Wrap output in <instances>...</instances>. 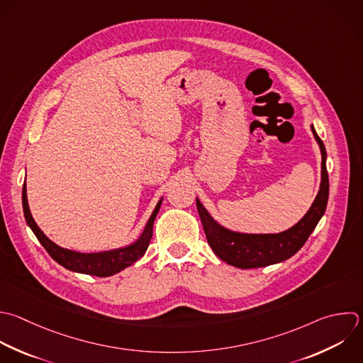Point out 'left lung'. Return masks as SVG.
<instances>
[{
	"mask_svg": "<svg viewBox=\"0 0 363 363\" xmlns=\"http://www.w3.org/2000/svg\"><path fill=\"white\" fill-rule=\"evenodd\" d=\"M311 130L322 155L320 186L306 214L291 228L274 234H252L234 231L220 224L201 204L199 197H196V204L207 237V242L214 254L224 262L242 269L259 268L282 262L291 258L295 252H298L311 235V233L315 230L316 224L319 223L326 210L329 196V179L326 172L325 146L316 135L313 125H311Z\"/></svg>",
	"mask_w": 363,
	"mask_h": 363,
	"instance_id": "1",
	"label": "left lung"
}]
</instances>
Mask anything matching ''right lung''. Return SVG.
Segmentation results:
<instances>
[{"label":"right lung","instance_id":"1","mask_svg":"<svg viewBox=\"0 0 363 363\" xmlns=\"http://www.w3.org/2000/svg\"><path fill=\"white\" fill-rule=\"evenodd\" d=\"M163 197L157 201L152 216L149 217L142 234L130 244L113 248V250H106V251H99V252H79L74 250L64 248L58 244H55L52 240H50L44 231L38 227L35 223L30 204H28V197H27V184L24 183L23 187V208H24V216L27 220L28 227L33 230L38 241L44 245V248L48 251V254L64 268L79 272V274H86V275H95V277H111L122 269L133 265L136 261H139L152 240L153 235V223L155 218L160 210Z\"/></svg>","mask_w":363,"mask_h":363}]
</instances>
